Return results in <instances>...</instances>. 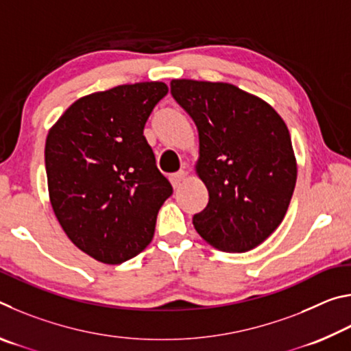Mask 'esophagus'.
<instances>
[{"label": "esophagus", "mask_w": 351, "mask_h": 351, "mask_svg": "<svg viewBox=\"0 0 351 351\" xmlns=\"http://www.w3.org/2000/svg\"><path fill=\"white\" fill-rule=\"evenodd\" d=\"M184 178H186V171L184 170H180V171H176V173H173L170 176V181H171V186H173L175 189H178L182 184V181H184Z\"/></svg>", "instance_id": "esophagus-1"}]
</instances>
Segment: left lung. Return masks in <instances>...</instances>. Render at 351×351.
Masks as SVG:
<instances>
[{"instance_id":"left-lung-1","label":"left lung","mask_w":351,"mask_h":351,"mask_svg":"<svg viewBox=\"0 0 351 351\" xmlns=\"http://www.w3.org/2000/svg\"><path fill=\"white\" fill-rule=\"evenodd\" d=\"M170 93L198 130L197 171L209 203L193 215L195 229L223 251H251L282 223L295 187L283 119L229 83L171 80Z\"/></svg>"}]
</instances>
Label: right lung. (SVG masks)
Here are the masks:
<instances>
[{"mask_svg": "<svg viewBox=\"0 0 351 351\" xmlns=\"http://www.w3.org/2000/svg\"><path fill=\"white\" fill-rule=\"evenodd\" d=\"M167 93L162 82H142L90 94L46 138L52 209L69 240L102 263H123L144 251L173 193L144 136Z\"/></svg>", "mask_w": 351, "mask_h": 351, "instance_id": "add662e5", "label": "right lung"}]
</instances>
